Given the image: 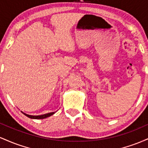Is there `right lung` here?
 I'll return each mask as SVG.
<instances>
[{
  "label": "right lung",
  "instance_id": "obj_1",
  "mask_svg": "<svg viewBox=\"0 0 148 148\" xmlns=\"http://www.w3.org/2000/svg\"><path fill=\"white\" fill-rule=\"evenodd\" d=\"M23 113V112H22ZM23 114L25 115H26L27 117H28L29 118H32V119H44V118H47V117H49L51 116V115H52L53 114H54V112H52V113H47V114H44V115H28V114H25V113H23Z\"/></svg>",
  "mask_w": 148,
  "mask_h": 148
}]
</instances>
